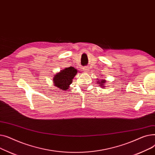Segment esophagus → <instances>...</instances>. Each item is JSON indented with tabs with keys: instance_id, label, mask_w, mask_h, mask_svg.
Instances as JSON below:
<instances>
[{
	"instance_id": "1",
	"label": "esophagus",
	"mask_w": 155,
	"mask_h": 155,
	"mask_svg": "<svg viewBox=\"0 0 155 155\" xmlns=\"http://www.w3.org/2000/svg\"><path fill=\"white\" fill-rule=\"evenodd\" d=\"M83 70L85 71H87L88 70V67H83Z\"/></svg>"
}]
</instances>
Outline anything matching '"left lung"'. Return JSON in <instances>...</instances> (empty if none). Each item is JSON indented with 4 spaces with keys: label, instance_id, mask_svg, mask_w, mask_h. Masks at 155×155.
Masks as SVG:
<instances>
[{
    "label": "left lung",
    "instance_id": "1",
    "mask_svg": "<svg viewBox=\"0 0 155 155\" xmlns=\"http://www.w3.org/2000/svg\"><path fill=\"white\" fill-rule=\"evenodd\" d=\"M105 81L102 80H101H101H100V81H99V84L100 83V84H100V85H100V86H102V87H104V83H105Z\"/></svg>",
    "mask_w": 155,
    "mask_h": 155
}]
</instances>
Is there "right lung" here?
I'll list each match as a JSON object with an SVG mask.
<instances>
[{
    "instance_id": "obj_1",
    "label": "right lung",
    "mask_w": 155,
    "mask_h": 155,
    "mask_svg": "<svg viewBox=\"0 0 155 155\" xmlns=\"http://www.w3.org/2000/svg\"><path fill=\"white\" fill-rule=\"evenodd\" d=\"M77 69L72 67L64 68L56 74L53 78L54 85L58 87V90L66 91L72 83V80L77 73Z\"/></svg>"
}]
</instances>
